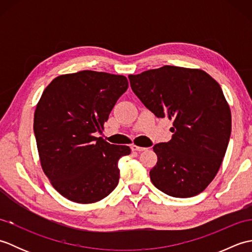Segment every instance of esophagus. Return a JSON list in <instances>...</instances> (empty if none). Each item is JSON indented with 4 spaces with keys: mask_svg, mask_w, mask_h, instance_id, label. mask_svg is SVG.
Returning <instances> with one entry per match:
<instances>
[{
    "mask_svg": "<svg viewBox=\"0 0 252 252\" xmlns=\"http://www.w3.org/2000/svg\"><path fill=\"white\" fill-rule=\"evenodd\" d=\"M131 149L133 152H144V151H146L147 148H145V147H140V146H137V145H132L131 146Z\"/></svg>",
    "mask_w": 252,
    "mask_h": 252,
    "instance_id": "obj_1",
    "label": "esophagus"
}]
</instances>
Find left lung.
<instances>
[{
  "label": "left lung",
  "mask_w": 252,
  "mask_h": 252,
  "mask_svg": "<svg viewBox=\"0 0 252 252\" xmlns=\"http://www.w3.org/2000/svg\"><path fill=\"white\" fill-rule=\"evenodd\" d=\"M129 80L146 108L173 120L172 138L153 147L158 157L149 172L153 184L172 197L200 194L220 169L231 136V109L221 87L200 69L175 66Z\"/></svg>",
  "instance_id": "left-lung-1"
}]
</instances>
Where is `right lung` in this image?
Returning <instances> with one entry per match:
<instances>
[{
	"label": "right lung",
	"mask_w": 252,
	"mask_h": 252,
	"mask_svg": "<svg viewBox=\"0 0 252 252\" xmlns=\"http://www.w3.org/2000/svg\"><path fill=\"white\" fill-rule=\"evenodd\" d=\"M127 87L125 76L83 70L55 78L42 94L33 120L37 152L51 184L67 199L92 203L117 187L118 161L131 149L94 133Z\"/></svg>",
	"instance_id": "1"
}]
</instances>
